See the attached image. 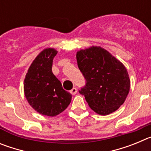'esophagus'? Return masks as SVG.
Instances as JSON below:
<instances>
[{
  "label": "esophagus",
  "instance_id": "1",
  "mask_svg": "<svg viewBox=\"0 0 151 151\" xmlns=\"http://www.w3.org/2000/svg\"><path fill=\"white\" fill-rule=\"evenodd\" d=\"M70 93H71L72 94H73V95L76 94V93H77V88H73L72 89L71 91H70Z\"/></svg>",
  "mask_w": 151,
  "mask_h": 151
}]
</instances>
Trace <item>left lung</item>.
Wrapping results in <instances>:
<instances>
[{"instance_id":"8db88e82","label":"left lung","mask_w":151,"mask_h":151,"mask_svg":"<svg viewBox=\"0 0 151 151\" xmlns=\"http://www.w3.org/2000/svg\"><path fill=\"white\" fill-rule=\"evenodd\" d=\"M78 69L86 80L79 90L91 110L108 115L123 104L130 89L127 69L119 60L101 47L77 52Z\"/></svg>"}]
</instances>
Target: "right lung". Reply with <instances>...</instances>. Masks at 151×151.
<instances>
[{
	"instance_id": "right-lung-1",
	"label": "right lung",
	"mask_w": 151,
	"mask_h": 151,
	"mask_svg": "<svg viewBox=\"0 0 151 151\" xmlns=\"http://www.w3.org/2000/svg\"><path fill=\"white\" fill-rule=\"evenodd\" d=\"M57 51L46 48L36 57L24 80V93L35 110L42 115L55 116L66 110L72 95L52 73V64Z\"/></svg>"
}]
</instances>
